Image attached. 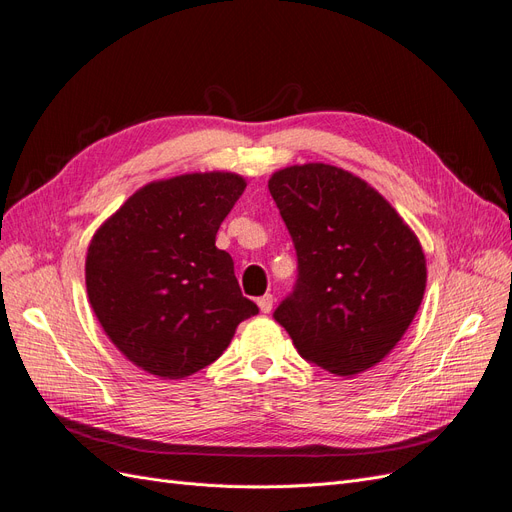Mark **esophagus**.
Wrapping results in <instances>:
<instances>
[{
  "mask_svg": "<svg viewBox=\"0 0 512 512\" xmlns=\"http://www.w3.org/2000/svg\"><path fill=\"white\" fill-rule=\"evenodd\" d=\"M258 303V307H260V312L262 314H269L271 309H273V294H262V297L256 301Z\"/></svg>",
  "mask_w": 512,
  "mask_h": 512,
  "instance_id": "34e87169",
  "label": "esophagus"
}]
</instances>
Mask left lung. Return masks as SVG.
Returning <instances> with one entry per match:
<instances>
[{
  "label": "left lung",
  "instance_id": "obj_1",
  "mask_svg": "<svg viewBox=\"0 0 512 512\" xmlns=\"http://www.w3.org/2000/svg\"><path fill=\"white\" fill-rule=\"evenodd\" d=\"M269 192L299 258L297 288L273 318L303 359L335 376L378 365L423 303L421 241L376 188L339 166L275 170Z\"/></svg>",
  "mask_w": 512,
  "mask_h": 512
}]
</instances>
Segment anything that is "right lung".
I'll list each match as a JSON object with an SVG mask.
<instances>
[{
  "instance_id": "right-lung-1",
  "label": "right lung",
  "mask_w": 512,
  "mask_h": 512,
  "mask_svg": "<svg viewBox=\"0 0 512 512\" xmlns=\"http://www.w3.org/2000/svg\"><path fill=\"white\" fill-rule=\"evenodd\" d=\"M247 181L185 173L136 190L94 232L85 258L89 305L130 363L164 380L188 378L256 316L215 235Z\"/></svg>"
}]
</instances>
